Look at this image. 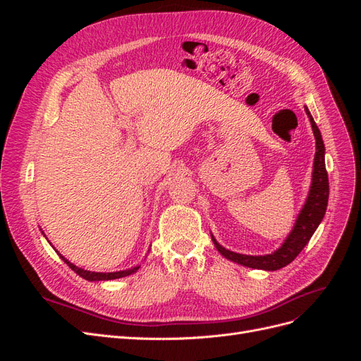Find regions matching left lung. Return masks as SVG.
<instances>
[{"label":"left lung","mask_w":361,"mask_h":361,"mask_svg":"<svg viewBox=\"0 0 361 361\" xmlns=\"http://www.w3.org/2000/svg\"><path fill=\"white\" fill-rule=\"evenodd\" d=\"M304 110H305V114L309 116L310 125L313 129V135L316 140L312 183H310L307 199H305L302 209L300 211L297 221H295L290 233L286 236L285 243H283L276 251H272L271 255L250 256V255L235 253V251L227 250L221 244H218L216 239L211 233L215 248L220 251L226 259L235 262V264H239L247 268L264 269V271H277L283 267H286L301 253V250L307 245L314 231L318 228V226L322 221L326 211V204H329V174H326V170H325V146L322 141L321 130L318 126H316L309 108L304 106Z\"/></svg>","instance_id":"1"}]
</instances>
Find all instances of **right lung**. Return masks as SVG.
Masks as SVG:
<instances>
[{
  "label": "right lung",
  "mask_w": 361,
  "mask_h": 361,
  "mask_svg": "<svg viewBox=\"0 0 361 361\" xmlns=\"http://www.w3.org/2000/svg\"><path fill=\"white\" fill-rule=\"evenodd\" d=\"M43 233V232H42ZM45 235V233H43ZM47 238V236H45ZM51 244V243H49ZM52 245V244H51ZM56 250V248H54ZM57 251V250H56ZM57 255L64 260V264H68L69 268H72V271H75L76 274H78L80 277L89 280V281H104V280H116V279H122V277H126V276H130L134 274V272L138 271L140 265L134 267V268H128V269H123V271H116V272H94V271H87V269H82V268H78L76 265H73L72 262H69L66 257H64L63 255H60L57 251Z\"/></svg>",
  "instance_id": "obj_1"
}]
</instances>
